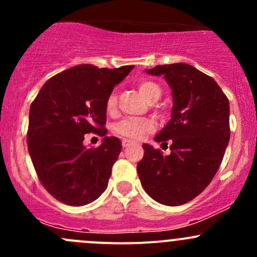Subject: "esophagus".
Masks as SVG:
<instances>
[{"instance_id":"1","label":"esophagus","mask_w":257,"mask_h":257,"mask_svg":"<svg viewBox=\"0 0 257 257\" xmlns=\"http://www.w3.org/2000/svg\"><path fill=\"white\" fill-rule=\"evenodd\" d=\"M131 144H132V142L128 141V139H124V141H121V145H123V148H128Z\"/></svg>"}]
</instances>
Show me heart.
<instances>
[{
    "mask_svg": "<svg viewBox=\"0 0 257 257\" xmlns=\"http://www.w3.org/2000/svg\"><path fill=\"white\" fill-rule=\"evenodd\" d=\"M139 92L144 95L148 102H157L162 95V89L159 84L149 79H143L138 83ZM107 112L109 114L115 113L116 110V97L110 94L107 99ZM154 131V121L149 118H125L113 126V132L119 137H123L131 141H141L148 133Z\"/></svg>",
    "mask_w": 257,
    "mask_h": 257,
    "instance_id": "b5f03b06",
    "label": "heart"
}]
</instances>
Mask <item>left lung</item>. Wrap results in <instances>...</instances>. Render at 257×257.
I'll use <instances>...</instances> for the list:
<instances>
[{
    "label": "left lung",
    "instance_id": "8db88e82",
    "mask_svg": "<svg viewBox=\"0 0 257 257\" xmlns=\"http://www.w3.org/2000/svg\"><path fill=\"white\" fill-rule=\"evenodd\" d=\"M145 72L164 76L172 88V119L154 138L167 148L169 142L170 154L143 144L137 172L150 198L163 205H183L205 190L221 164L230 139L229 100L211 77L190 64Z\"/></svg>",
    "mask_w": 257,
    "mask_h": 257
}]
</instances>
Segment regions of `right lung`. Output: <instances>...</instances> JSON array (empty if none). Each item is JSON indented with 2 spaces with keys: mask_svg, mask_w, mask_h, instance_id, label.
<instances>
[{
  "mask_svg": "<svg viewBox=\"0 0 257 257\" xmlns=\"http://www.w3.org/2000/svg\"><path fill=\"white\" fill-rule=\"evenodd\" d=\"M133 68L72 67L49 78L31 104L28 152L41 184L58 201L87 205L107 189L120 141L104 137L89 149L83 141L87 133L104 136L108 97Z\"/></svg>",
  "mask_w": 257,
  "mask_h": 257,
  "instance_id": "obj_1",
  "label": "right lung"
}]
</instances>
